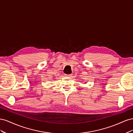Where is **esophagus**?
I'll use <instances>...</instances> for the list:
<instances>
[{
	"label": "esophagus",
	"mask_w": 133,
	"mask_h": 133,
	"mask_svg": "<svg viewBox=\"0 0 133 133\" xmlns=\"http://www.w3.org/2000/svg\"><path fill=\"white\" fill-rule=\"evenodd\" d=\"M65 75L66 76H68V77H71L72 74H65Z\"/></svg>",
	"instance_id": "34e87169"
}]
</instances>
